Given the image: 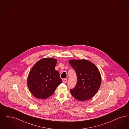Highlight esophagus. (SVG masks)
<instances>
[{"mask_svg": "<svg viewBox=\"0 0 129 129\" xmlns=\"http://www.w3.org/2000/svg\"><path fill=\"white\" fill-rule=\"evenodd\" d=\"M62 81H63V83H66L67 82L68 80H67V79H63L62 80Z\"/></svg>", "mask_w": 129, "mask_h": 129, "instance_id": "esophagus-1", "label": "esophagus"}]
</instances>
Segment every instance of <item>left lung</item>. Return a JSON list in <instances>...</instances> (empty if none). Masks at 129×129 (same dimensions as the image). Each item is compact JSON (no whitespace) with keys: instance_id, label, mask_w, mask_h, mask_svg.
<instances>
[{"instance_id":"8db88e82","label":"left lung","mask_w":129,"mask_h":129,"mask_svg":"<svg viewBox=\"0 0 129 129\" xmlns=\"http://www.w3.org/2000/svg\"><path fill=\"white\" fill-rule=\"evenodd\" d=\"M69 63L77 77L75 87L70 89L72 95L79 101L87 100L93 98L101 83V75L97 67L85 59H72Z\"/></svg>"}]
</instances>
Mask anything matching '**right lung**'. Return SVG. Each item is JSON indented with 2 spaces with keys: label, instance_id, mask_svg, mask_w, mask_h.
<instances>
[{
  "label": "right lung",
  "instance_id": "obj_1",
  "mask_svg": "<svg viewBox=\"0 0 129 129\" xmlns=\"http://www.w3.org/2000/svg\"><path fill=\"white\" fill-rule=\"evenodd\" d=\"M57 59L44 58L36 62L27 78V85L32 94L37 98L50 96L62 83L59 72L55 70Z\"/></svg>",
  "mask_w": 129,
  "mask_h": 129
}]
</instances>
